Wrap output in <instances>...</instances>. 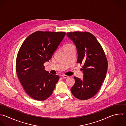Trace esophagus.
<instances>
[{
  "label": "esophagus",
  "mask_w": 126,
  "mask_h": 126,
  "mask_svg": "<svg viewBox=\"0 0 126 126\" xmlns=\"http://www.w3.org/2000/svg\"><path fill=\"white\" fill-rule=\"evenodd\" d=\"M62 77L63 78H68L69 76H67V75H62Z\"/></svg>",
  "instance_id": "esophagus-1"
}]
</instances>
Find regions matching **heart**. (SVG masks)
<instances>
[{"instance_id":"1","label":"heart","mask_w":126,"mask_h":126,"mask_svg":"<svg viewBox=\"0 0 126 126\" xmlns=\"http://www.w3.org/2000/svg\"><path fill=\"white\" fill-rule=\"evenodd\" d=\"M70 44H65L64 46H68V45H70Z\"/></svg>"}]
</instances>
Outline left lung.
<instances>
[{
  "mask_svg": "<svg viewBox=\"0 0 126 126\" xmlns=\"http://www.w3.org/2000/svg\"><path fill=\"white\" fill-rule=\"evenodd\" d=\"M77 51V63L83 64V79L74 77L71 88L77 98L86 100L93 97L99 91L106 77L108 63L104 52L96 38L88 32H67Z\"/></svg>",
  "mask_w": 126,
  "mask_h": 126,
  "instance_id": "1",
  "label": "left lung"
}]
</instances>
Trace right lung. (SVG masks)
I'll use <instances>...</instances> for the list:
<instances>
[{"instance_id":"obj_1","label":"right lung","mask_w":126,"mask_h":126,"mask_svg":"<svg viewBox=\"0 0 126 126\" xmlns=\"http://www.w3.org/2000/svg\"><path fill=\"white\" fill-rule=\"evenodd\" d=\"M65 35L64 32L37 31L24 41L16 64L18 77L27 94L37 100H44L53 93L59 76L45 70L48 62Z\"/></svg>"}]
</instances>
